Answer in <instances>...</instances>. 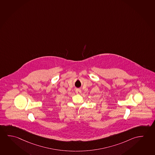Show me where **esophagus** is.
<instances>
[{
  "label": "esophagus",
  "instance_id": "esophagus-1",
  "mask_svg": "<svg viewBox=\"0 0 155 155\" xmlns=\"http://www.w3.org/2000/svg\"><path fill=\"white\" fill-rule=\"evenodd\" d=\"M75 93L76 94H80L81 93V91L80 89H76V91H75Z\"/></svg>",
  "mask_w": 155,
  "mask_h": 155
}]
</instances>
